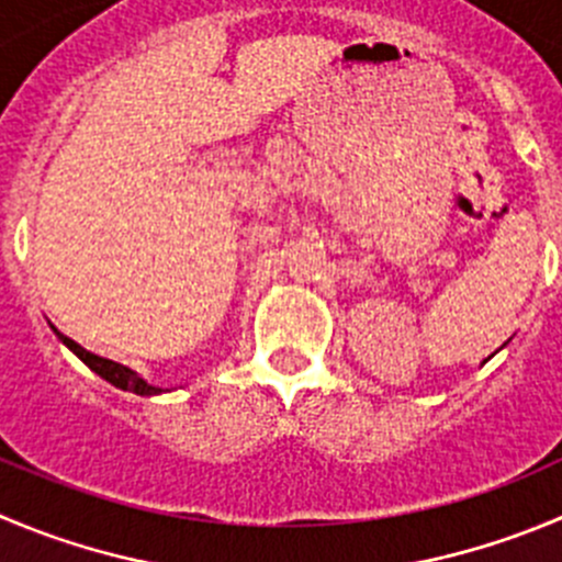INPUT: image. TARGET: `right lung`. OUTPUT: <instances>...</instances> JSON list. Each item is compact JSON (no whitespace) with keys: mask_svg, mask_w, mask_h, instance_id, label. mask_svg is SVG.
Returning a JSON list of instances; mask_svg holds the SVG:
<instances>
[{"mask_svg":"<svg viewBox=\"0 0 562 562\" xmlns=\"http://www.w3.org/2000/svg\"><path fill=\"white\" fill-rule=\"evenodd\" d=\"M52 328H55V325H52ZM55 334L60 336V341L68 347V350L77 352V356L82 358L85 364H88L90 370L95 372V375L104 378V381L112 383V386L124 389V392H135V394H140V397H151V394L162 392V389H159V386H151V383L143 381V378L137 375L135 370H130V367L117 364V361H110V358H101V356H95V352L85 350L82 345H77V341H74V339H68V336L60 334V330H57V328H55Z\"/></svg>","mask_w":562,"mask_h":562,"instance_id":"right-lung-1","label":"right lung"}]
</instances>
